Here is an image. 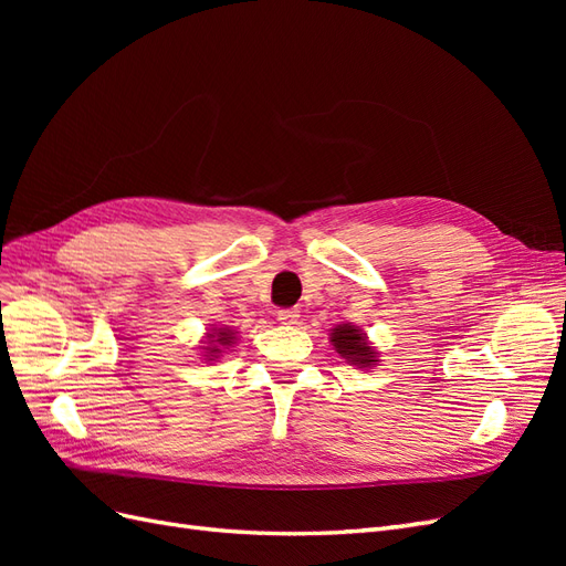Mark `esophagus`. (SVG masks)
Masks as SVG:
<instances>
[{
    "instance_id": "1",
    "label": "esophagus",
    "mask_w": 566,
    "mask_h": 566,
    "mask_svg": "<svg viewBox=\"0 0 566 566\" xmlns=\"http://www.w3.org/2000/svg\"><path fill=\"white\" fill-rule=\"evenodd\" d=\"M279 321L283 325H297L300 323V312L297 310H279Z\"/></svg>"
}]
</instances>
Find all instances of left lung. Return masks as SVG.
<instances>
[{
    "label": "left lung",
    "mask_w": 566,
    "mask_h": 566,
    "mask_svg": "<svg viewBox=\"0 0 566 566\" xmlns=\"http://www.w3.org/2000/svg\"><path fill=\"white\" fill-rule=\"evenodd\" d=\"M331 342H333L335 352L342 358H347V361L354 366L370 368V366H375V361H378V358H375V349L368 347L364 333L356 331L354 325H347V323L337 325L331 335Z\"/></svg>",
    "instance_id": "obj_1"
}]
</instances>
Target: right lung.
I'll use <instances>...</instances> for the list:
<instances>
[{"mask_svg":"<svg viewBox=\"0 0 566 566\" xmlns=\"http://www.w3.org/2000/svg\"><path fill=\"white\" fill-rule=\"evenodd\" d=\"M208 339H210L208 354H210L212 358H217L214 354H219L221 347H227V345H231V342H233V333H231L229 328H219L217 335H208Z\"/></svg>","mask_w":566,"mask_h":566,"instance_id":"1","label":"right lung"}]
</instances>
